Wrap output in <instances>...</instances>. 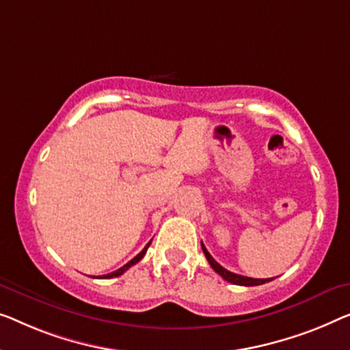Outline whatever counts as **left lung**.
I'll return each mask as SVG.
<instances>
[{"label": "left lung", "mask_w": 350, "mask_h": 350, "mask_svg": "<svg viewBox=\"0 0 350 350\" xmlns=\"http://www.w3.org/2000/svg\"><path fill=\"white\" fill-rule=\"evenodd\" d=\"M202 251H204V254L206 257V260H208V263L211 265L213 270H215L217 275H221L222 278H224L226 281L232 282V284H237V286H260V284H265V282H270L275 280V278H267V280H257V278H247V276H241V275H237V273H232L229 270H226L224 267H221L219 263H217L215 259H213L211 254L208 251H206V247L204 243H202Z\"/></svg>", "instance_id": "8db88e82"}]
</instances>
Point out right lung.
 Here are the masks:
<instances>
[{
	"instance_id": "right-lung-1",
	"label": "right lung",
	"mask_w": 350,
	"mask_h": 350,
	"mask_svg": "<svg viewBox=\"0 0 350 350\" xmlns=\"http://www.w3.org/2000/svg\"><path fill=\"white\" fill-rule=\"evenodd\" d=\"M151 245V241L148 243V245H146L145 247H144V250H142L140 252H139V254L137 256H135L134 257V259L133 260H129L128 263H126V265H123V267H121V268H118V270H115V271H112V273H109V275H104V276H99V278H103V280H110V278H116V276H121V275H123V273L126 271V270H129V268L131 267H133V265H135V263H137L139 260H142V259H144V256H145V252H146V250H148V246Z\"/></svg>"
}]
</instances>
